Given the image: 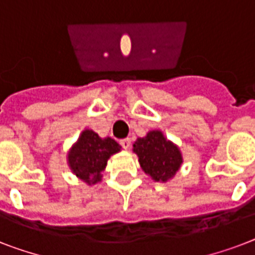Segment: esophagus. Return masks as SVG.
I'll list each match as a JSON object with an SVG mask.
<instances>
[{
	"instance_id": "34e87169",
	"label": "esophagus",
	"mask_w": 255,
	"mask_h": 255,
	"mask_svg": "<svg viewBox=\"0 0 255 255\" xmlns=\"http://www.w3.org/2000/svg\"><path fill=\"white\" fill-rule=\"evenodd\" d=\"M120 144H122V147H123L124 149H128V148L131 147V139H129V137H126V139L120 140Z\"/></svg>"
}]
</instances>
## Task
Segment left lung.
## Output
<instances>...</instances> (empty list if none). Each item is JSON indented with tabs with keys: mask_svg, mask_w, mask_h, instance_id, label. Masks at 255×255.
Listing matches in <instances>:
<instances>
[{
	"mask_svg": "<svg viewBox=\"0 0 255 255\" xmlns=\"http://www.w3.org/2000/svg\"><path fill=\"white\" fill-rule=\"evenodd\" d=\"M132 147L139 157L141 169L155 181L167 182L181 167L180 148L159 129L149 131L144 137H137Z\"/></svg>",
	"mask_w": 255,
	"mask_h": 255,
	"instance_id": "1",
	"label": "left lung"
}]
</instances>
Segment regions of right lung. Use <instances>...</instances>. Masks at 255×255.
<instances>
[{
    "mask_svg": "<svg viewBox=\"0 0 255 255\" xmlns=\"http://www.w3.org/2000/svg\"><path fill=\"white\" fill-rule=\"evenodd\" d=\"M120 149L122 147L111 137H100L92 129H85L67 152V164L78 178L92 185L102 181L108 159Z\"/></svg>",
    "mask_w": 255,
    "mask_h": 255,
    "instance_id": "right-lung-1",
    "label": "right lung"
}]
</instances>
